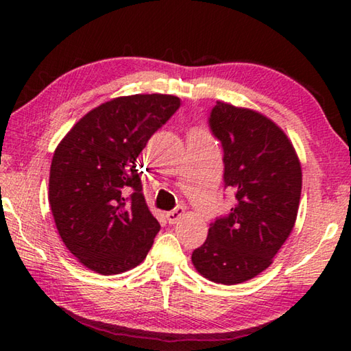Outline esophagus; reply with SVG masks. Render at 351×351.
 Instances as JSON below:
<instances>
[{
	"instance_id": "obj_1",
	"label": "esophagus",
	"mask_w": 351,
	"mask_h": 351,
	"mask_svg": "<svg viewBox=\"0 0 351 351\" xmlns=\"http://www.w3.org/2000/svg\"><path fill=\"white\" fill-rule=\"evenodd\" d=\"M184 213H186V210H184V207H175L173 210L167 212V215H165V218H167L169 224H175L180 221V219L184 217Z\"/></svg>"
}]
</instances>
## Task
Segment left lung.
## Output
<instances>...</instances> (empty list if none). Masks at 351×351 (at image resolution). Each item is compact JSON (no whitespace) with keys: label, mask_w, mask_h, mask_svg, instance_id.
I'll list each match as a JSON object with an SVG mask.
<instances>
[{"label":"left lung","mask_w":351,"mask_h":351,"mask_svg":"<svg viewBox=\"0 0 351 351\" xmlns=\"http://www.w3.org/2000/svg\"><path fill=\"white\" fill-rule=\"evenodd\" d=\"M221 142L224 189L235 206L210 224L192 254L195 268L212 282L235 285L258 276L294 228L302 169L289 139L257 111L217 102L209 116Z\"/></svg>","instance_id":"1"}]
</instances>
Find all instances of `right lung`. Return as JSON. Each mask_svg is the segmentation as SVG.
Here are the masks:
<instances>
[{"label":"right lung","instance_id":"add662e5","mask_svg":"<svg viewBox=\"0 0 351 351\" xmlns=\"http://www.w3.org/2000/svg\"><path fill=\"white\" fill-rule=\"evenodd\" d=\"M181 106L170 94L112 99L83 116L58 144L49 204L69 252L102 276L147 257L161 229L145 204L138 156Z\"/></svg>","mask_w":351,"mask_h":351}]
</instances>
